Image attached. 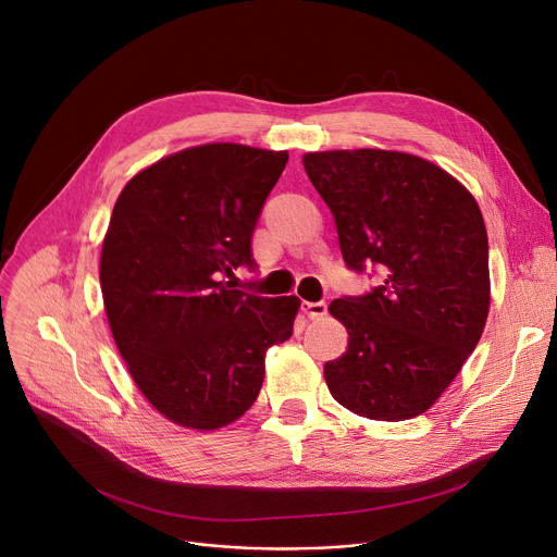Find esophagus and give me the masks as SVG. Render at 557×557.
<instances>
[{
  "mask_svg": "<svg viewBox=\"0 0 557 557\" xmlns=\"http://www.w3.org/2000/svg\"><path fill=\"white\" fill-rule=\"evenodd\" d=\"M302 311L307 318H323L327 313V305L325 302H305L302 305Z\"/></svg>",
  "mask_w": 557,
  "mask_h": 557,
  "instance_id": "34e87169",
  "label": "esophagus"
}]
</instances>
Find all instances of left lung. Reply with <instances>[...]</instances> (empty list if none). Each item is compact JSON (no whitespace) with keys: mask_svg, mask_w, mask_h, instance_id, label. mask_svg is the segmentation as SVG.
Segmentation results:
<instances>
[{"mask_svg":"<svg viewBox=\"0 0 557 557\" xmlns=\"http://www.w3.org/2000/svg\"><path fill=\"white\" fill-rule=\"evenodd\" d=\"M334 216L343 259L382 284L341 298L343 357L325 363L332 397L368 420L401 422L437 401L481 341L490 311L487 232L476 198L451 173L401 151L302 156Z\"/></svg>","mask_w":557,"mask_h":557,"instance_id":"8db88e82","label":"left lung"}]
</instances>
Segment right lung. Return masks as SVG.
<instances>
[{
  "label": "right lung",
  "instance_id": "1",
  "mask_svg": "<svg viewBox=\"0 0 557 557\" xmlns=\"http://www.w3.org/2000/svg\"><path fill=\"white\" fill-rule=\"evenodd\" d=\"M286 160L200 144L135 173L114 202L99 271L108 325L135 386L173 424L239 420L269 347L294 332L296 296L261 298L230 282L255 267L252 230Z\"/></svg>",
  "mask_w": 557,
  "mask_h": 557
}]
</instances>
